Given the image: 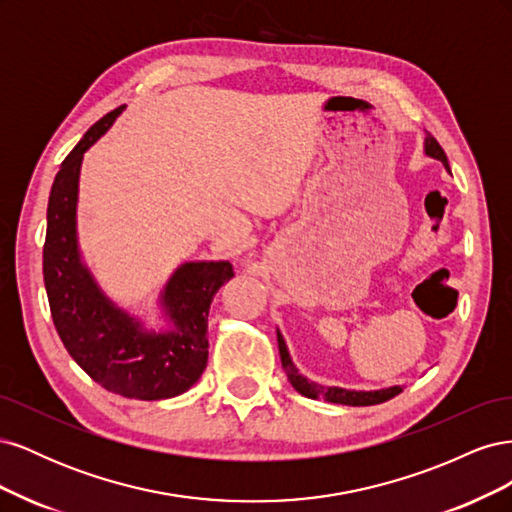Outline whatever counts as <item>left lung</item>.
Here are the masks:
<instances>
[{
	"label": "left lung",
	"instance_id": "1",
	"mask_svg": "<svg viewBox=\"0 0 512 512\" xmlns=\"http://www.w3.org/2000/svg\"><path fill=\"white\" fill-rule=\"evenodd\" d=\"M425 153L433 160H440L448 173H451V166H448L444 149L440 147V143L429 132L425 136ZM277 346H280L282 367L286 369V376H288L290 384L294 386V391L301 393L303 397L327 399V401H333V404H342V406H376V404H382V401L393 399L395 395L404 391V386H401V384L389 386V389H378V391H350V389H342V386L316 384L312 380H307L303 374H299L297 365H294L292 359H290V352H288V346L284 342L280 329H277Z\"/></svg>",
	"mask_w": 512,
	"mask_h": 512
}]
</instances>
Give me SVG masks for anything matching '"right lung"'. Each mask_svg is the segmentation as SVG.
Returning <instances> with one entry per match:
<instances>
[{
  "label": "right lung",
  "mask_w": 512,
  "mask_h": 512,
  "mask_svg": "<svg viewBox=\"0 0 512 512\" xmlns=\"http://www.w3.org/2000/svg\"><path fill=\"white\" fill-rule=\"evenodd\" d=\"M126 104L91 126L61 162L46 209L44 288L55 329L85 374L121 397L168 399L185 393L207 367L211 301L230 277L228 260L183 262L158 297L166 329L147 324L108 299L81 256L76 235L85 151L111 130Z\"/></svg>",
  "instance_id": "right-lung-1"
}]
</instances>
